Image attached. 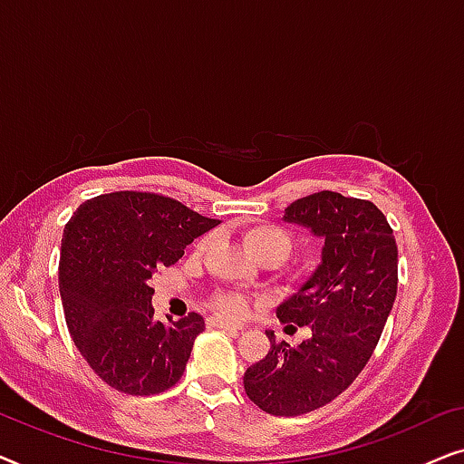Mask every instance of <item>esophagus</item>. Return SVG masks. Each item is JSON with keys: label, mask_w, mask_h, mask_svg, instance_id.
Masks as SVG:
<instances>
[{"label": "esophagus", "mask_w": 464, "mask_h": 464, "mask_svg": "<svg viewBox=\"0 0 464 464\" xmlns=\"http://www.w3.org/2000/svg\"><path fill=\"white\" fill-rule=\"evenodd\" d=\"M207 323H208V327H219V329H226V332H234V334H238L240 329H243L240 325H237V323L218 319V316H211Z\"/></svg>", "instance_id": "34e87169"}]
</instances>
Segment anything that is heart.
<instances>
[{"label": "heart", "instance_id": "b5f03b06", "mask_svg": "<svg viewBox=\"0 0 464 464\" xmlns=\"http://www.w3.org/2000/svg\"><path fill=\"white\" fill-rule=\"evenodd\" d=\"M243 240L253 256L257 259H276L278 264L285 262L294 251V237L281 226L275 224H257L245 230ZM213 238L202 237L198 240V251H207L211 246ZM211 306L218 310L219 314L232 316L238 319L246 313V302L243 295L234 294V291H218L211 295Z\"/></svg>", "mask_w": 464, "mask_h": 464}]
</instances>
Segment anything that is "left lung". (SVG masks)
<instances>
[{
    "mask_svg": "<svg viewBox=\"0 0 464 464\" xmlns=\"http://www.w3.org/2000/svg\"><path fill=\"white\" fill-rule=\"evenodd\" d=\"M285 219L325 238L321 266L276 308L287 329L308 325L300 346L276 342L246 367V397L272 416H300L344 392L370 361L397 295V243L372 200L323 189L285 208Z\"/></svg>",
    "mask_w": 464,
    "mask_h": 464,
    "instance_id": "8db88e82",
    "label": "left lung"
}]
</instances>
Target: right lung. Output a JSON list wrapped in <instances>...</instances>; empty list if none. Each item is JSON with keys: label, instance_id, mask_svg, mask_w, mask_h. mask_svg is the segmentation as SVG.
I'll return each mask as SVG.
<instances>
[{"label": "right lung", "instance_id": "right-lung-1", "mask_svg": "<svg viewBox=\"0 0 464 464\" xmlns=\"http://www.w3.org/2000/svg\"><path fill=\"white\" fill-rule=\"evenodd\" d=\"M219 224L154 192H111L82 202L61 240L59 289L69 334L94 373L126 395L179 382L205 319H154L150 278Z\"/></svg>", "mask_w": 464, "mask_h": 464}]
</instances>
